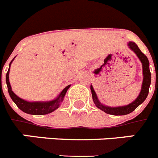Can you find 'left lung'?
<instances>
[{"label":"left lung","instance_id":"left-lung-1","mask_svg":"<svg viewBox=\"0 0 158 158\" xmlns=\"http://www.w3.org/2000/svg\"><path fill=\"white\" fill-rule=\"evenodd\" d=\"M130 48L136 54V55L139 57L140 59L141 62L142 64V69H143V82H142V90L138 96V98L132 102L131 104H128L127 106H123V107H107L100 103V101L97 99L96 93H95L94 89H93V86L91 85V92L93 94V99L94 101L95 104L98 108L102 110L103 111L106 112L107 114H110V115H124L130 114L133 111H135L137 107H139L142 103L144 102L146 100V97L149 93V89H150V83H151V73L150 71V62L148 60L147 57L145 55L142 51H140V49L139 47L135 44L134 42H130L128 43Z\"/></svg>","mask_w":158,"mask_h":158}]
</instances>
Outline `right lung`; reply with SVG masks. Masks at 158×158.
<instances>
[{"instance_id": "add662e5", "label": "right lung", "mask_w": 158, "mask_h": 158, "mask_svg": "<svg viewBox=\"0 0 158 158\" xmlns=\"http://www.w3.org/2000/svg\"><path fill=\"white\" fill-rule=\"evenodd\" d=\"M13 61V60H12ZM12 62L9 64V69H10V65ZM8 74H9V69L8 70L6 73V83L8 86V91L9 93V96L13 100L14 103L16 104L19 109L23 111V112L31 114V115H47L49 113L52 112L54 110H56L59 107V103L62 101L63 97L65 96L67 90L70 87V85H68L60 93L58 98L54 100L48 102H27L26 100H23L18 97L12 91V88L10 85V82L8 79Z\"/></svg>"}]
</instances>
